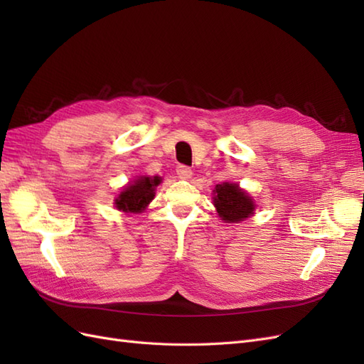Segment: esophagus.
Masks as SVG:
<instances>
[{"label": "esophagus", "mask_w": 364, "mask_h": 364, "mask_svg": "<svg viewBox=\"0 0 364 364\" xmlns=\"http://www.w3.org/2000/svg\"><path fill=\"white\" fill-rule=\"evenodd\" d=\"M176 174H178V178H181V179H190L193 171L190 167H186V165H178V168H176Z\"/></svg>", "instance_id": "34e87169"}]
</instances>
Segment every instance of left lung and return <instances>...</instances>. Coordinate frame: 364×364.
I'll list each match as a JSON object with an SVG mask.
<instances>
[{
  "mask_svg": "<svg viewBox=\"0 0 364 364\" xmlns=\"http://www.w3.org/2000/svg\"><path fill=\"white\" fill-rule=\"evenodd\" d=\"M214 205L218 215L228 223L243 222L245 218L253 214V205L250 197L240 190L237 183H220L214 190Z\"/></svg>",
  "mask_w": 364,
  "mask_h": 364,
  "instance_id": "obj_1",
  "label": "left lung"
}]
</instances>
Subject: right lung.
<instances>
[{
	"instance_id": "add662e5",
	"label": "right lung",
	"mask_w": 364,
	"mask_h": 364,
	"mask_svg": "<svg viewBox=\"0 0 364 364\" xmlns=\"http://www.w3.org/2000/svg\"><path fill=\"white\" fill-rule=\"evenodd\" d=\"M159 183L161 178H158V176H155V178L142 176V178L136 179L119 193L115 200L117 208L124 213H142L149 202L155 197V188Z\"/></svg>"
}]
</instances>
